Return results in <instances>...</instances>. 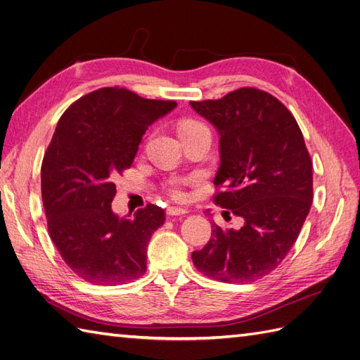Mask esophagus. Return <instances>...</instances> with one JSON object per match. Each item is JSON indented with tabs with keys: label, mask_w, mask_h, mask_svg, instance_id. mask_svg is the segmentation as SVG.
Returning <instances> with one entry per match:
<instances>
[{
	"label": "esophagus",
	"mask_w": 360,
	"mask_h": 360,
	"mask_svg": "<svg viewBox=\"0 0 360 360\" xmlns=\"http://www.w3.org/2000/svg\"><path fill=\"white\" fill-rule=\"evenodd\" d=\"M187 213H188L187 208H181V207H169L167 208L169 216H181V214H187Z\"/></svg>",
	"instance_id": "1"
}]
</instances>
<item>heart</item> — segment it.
Returning <instances> with one entry per match:
<instances>
[{"instance_id": "1", "label": "heart", "mask_w": 360, "mask_h": 360, "mask_svg": "<svg viewBox=\"0 0 360 360\" xmlns=\"http://www.w3.org/2000/svg\"><path fill=\"white\" fill-rule=\"evenodd\" d=\"M200 127H207L204 123L198 122V120H182L178 126V131L181 132H186V131H193V129H200ZM187 179H182V178H173L170 179L167 184H165V191L169 193V196L174 200H184L187 199V191H186V186H187Z\"/></svg>"}]
</instances>
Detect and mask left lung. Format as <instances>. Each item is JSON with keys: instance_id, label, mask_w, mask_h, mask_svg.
Returning a JSON list of instances; mask_svg holds the SVG:
<instances>
[{"instance_id": "1", "label": "left lung", "mask_w": 360, "mask_h": 360, "mask_svg": "<svg viewBox=\"0 0 360 360\" xmlns=\"http://www.w3.org/2000/svg\"><path fill=\"white\" fill-rule=\"evenodd\" d=\"M190 105L220 134L214 187L224 190L214 204L245 220L237 231L213 224L193 263L224 283L260 280L288 255L311 207L313 164L301 129L278 98L257 88Z\"/></svg>"}]
</instances>
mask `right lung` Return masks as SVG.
<instances>
[{
	"label": "right lung",
	"instance_id": "obj_1",
	"mask_svg": "<svg viewBox=\"0 0 360 360\" xmlns=\"http://www.w3.org/2000/svg\"><path fill=\"white\" fill-rule=\"evenodd\" d=\"M174 106L108 86L62 114L42 160L41 191L51 240L82 280L117 285L146 272L147 243L165 213L147 204L132 219L115 216L114 179L132 165L147 127Z\"/></svg>",
	"mask_w": 360,
	"mask_h": 360
}]
</instances>
